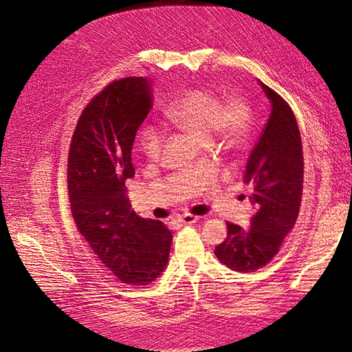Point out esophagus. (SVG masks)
Wrapping results in <instances>:
<instances>
[{"mask_svg":"<svg viewBox=\"0 0 352 352\" xmlns=\"http://www.w3.org/2000/svg\"><path fill=\"white\" fill-rule=\"evenodd\" d=\"M199 217L194 216V214H189V212H186V214H184L182 217H180V221L184 223V225H192V223L198 221Z\"/></svg>","mask_w":352,"mask_h":352,"instance_id":"1","label":"esophagus"}]
</instances>
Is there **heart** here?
<instances>
[{
    "mask_svg": "<svg viewBox=\"0 0 352 352\" xmlns=\"http://www.w3.org/2000/svg\"><path fill=\"white\" fill-rule=\"evenodd\" d=\"M166 119L182 131L189 132L201 142L217 138L226 148H241L251 133V109L242 97L221 100L217 94L202 88L185 91L167 104ZM164 133L155 126L145 124L140 132V150L148 160L162 154Z\"/></svg>",
    "mask_w": 352,
    "mask_h": 352,
    "instance_id": "1",
    "label": "heart"
}]
</instances>
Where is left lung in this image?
<instances>
[{
  "label": "left lung",
  "instance_id": "obj_1",
  "mask_svg": "<svg viewBox=\"0 0 352 352\" xmlns=\"http://www.w3.org/2000/svg\"><path fill=\"white\" fill-rule=\"evenodd\" d=\"M258 82L272 113L243 176L252 189L251 228L243 230L228 221V236L214 250L223 264L241 273L264 267L279 252L298 219L304 184L302 142L294 111L278 92Z\"/></svg>",
  "mask_w": 352,
  "mask_h": 352
}]
</instances>
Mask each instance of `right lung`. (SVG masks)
I'll return each instance as SVG.
<instances>
[{
	"label": "right lung",
	"mask_w": 352,
	"mask_h": 352,
	"mask_svg": "<svg viewBox=\"0 0 352 352\" xmlns=\"http://www.w3.org/2000/svg\"><path fill=\"white\" fill-rule=\"evenodd\" d=\"M153 105L145 78L110 82L83 109L67 157L70 210L97 258L122 283L142 286L163 273L173 235L163 221L131 210L126 180L133 177L136 131Z\"/></svg>",
	"instance_id": "obj_1"
}]
</instances>
